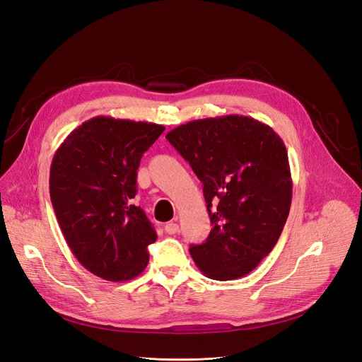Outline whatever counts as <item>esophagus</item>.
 Instances as JSON below:
<instances>
[{"mask_svg": "<svg viewBox=\"0 0 362 362\" xmlns=\"http://www.w3.org/2000/svg\"><path fill=\"white\" fill-rule=\"evenodd\" d=\"M164 231L168 234H177L180 231V226L177 222H168L164 226Z\"/></svg>", "mask_w": 362, "mask_h": 362, "instance_id": "1", "label": "esophagus"}]
</instances>
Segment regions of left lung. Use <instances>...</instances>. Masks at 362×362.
Returning a JSON list of instances; mask_svg holds the SVG:
<instances>
[{
  "label": "left lung",
  "mask_w": 362,
  "mask_h": 362,
  "mask_svg": "<svg viewBox=\"0 0 362 362\" xmlns=\"http://www.w3.org/2000/svg\"><path fill=\"white\" fill-rule=\"evenodd\" d=\"M165 139L204 184L211 222L209 238L190 247L205 276L233 280L265 259L285 227L292 180L285 143L251 117L193 120Z\"/></svg>",
  "instance_id": "left-lung-1"
}]
</instances>
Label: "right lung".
<instances>
[{"label": "right lung", "instance_id": "add662e5", "mask_svg": "<svg viewBox=\"0 0 362 362\" xmlns=\"http://www.w3.org/2000/svg\"><path fill=\"white\" fill-rule=\"evenodd\" d=\"M164 126L99 115L82 123L56 151L50 198L76 259L97 277L123 281L140 274L157 240L136 194L143 153Z\"/></svg>", "mask_w": 362, "mask_h": 362}]
</instances>
